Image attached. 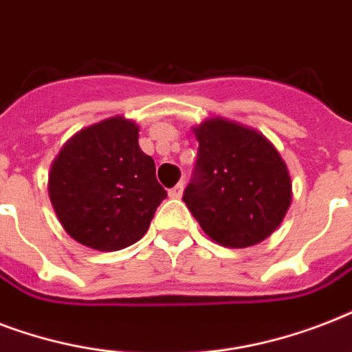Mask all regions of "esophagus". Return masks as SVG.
I'll return each instance as SVG.
<instances>
[{
    "mask_svg": "<svg viewBox=\"0 0 352 352\" xmlns=\"http://www.w3.org/2000/svg\"><path fill=\"white\" fill-rule=\"evenodd\" d=\"M182 190H184V184H182V182H179L175 188H171V190H170V197L171 199L182 197Z\"/></svg>",
    "mask_w": 352,
    "mask_h": 352,
    "instance_id": "obj_1",
    "label": "esophagus"
}]
</instances>
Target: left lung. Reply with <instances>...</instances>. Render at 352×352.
<instances>
[{
    "label": "left lung",
    "instance_id": "8db88e82",
    "mask_svg": "<svg viewBox=\"0 0 352 352\" xmlns=\"http://www.w3.org/2000/svg\"><path fill=\"white\" fill-rule=\"evenodd\" d=\"M197 162L182 201L204 234L230 248L261 243L283 221L292 184L261 133L223 118L195 127Z\"/></svg>",
    "mask_w": 352,
    "mask_h": 352
}]
</instances>
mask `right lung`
Returning <instances> with one entry per match:
<instances>
[{"instance_id":"right-lung-1","label":"right lung","mask_w":352,"mask_h":352,"mask_svg":"<svg viewBox=\"0 0 352 352\" xmlns=\"http://www.w3.org/2000/svg\"><path fill=\"white\" fill-rule=\"evenodd\" d=\"M49 197L73 239L113 252L137 243L168 193L153 159L138 146V126L113 117L82 129L52 162Z\"/></svg>"}]
</instances>
